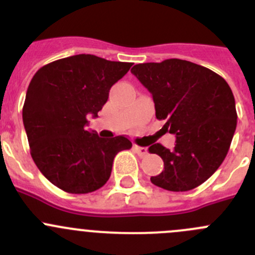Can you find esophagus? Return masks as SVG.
<instances>
[{
    "label": "esophagus",
    "instance_id": "esophagus-1",
    "mask_svg": "<svg viewBox=\"0 0 255 255\" xmlns=\"http://www.w3.org/2000/svg\"><path fill=\"white\" fill-rule=\"evenodd\" d=\"M133 149L135 150V153L138 154L139 156H144L148 154V149L145 146H138V145H133Z\"/></svg>",
    "mask_w": 255,
    "mask_h": 255
}]
</instances>
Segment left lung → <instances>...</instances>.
Masks as SVG:
<instances>
[{"label":"left lung","mask_w":255,"mask_h":255,"mask_svg":"<svg viewBox=\"0 0 255 255\" xmlns=\"http://www.w3.org/2000/svg\"><path fill=\"white\" fill-rule=\"evenodd\" d=\"M132 74L153 96L155 116L175 134L173 150L155 143L164 170L150 181L169 191L195 189L220 168L237 126L235 96L226 80L181 59L137 64Z\"/></svg>","instance_id":"left-lung-1"}]
</instances>
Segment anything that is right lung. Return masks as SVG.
Wrapping results in <instances>:
<instances>
[{"label":"right lung","instance_id":"add662e5","mask_svg":"<svg viewBox=\"0 0 255 255\" xmlns=\"http://www.w3.org/2000/svg\"><path fill=\"white\" fill-rule=\"evenodd\" d=\"M132 65L79 54L47 64L30 80L22 113L30 155L59 189L96 191L111 176L116 154L132 148L123 135L101 138L87 129V118L97 117Z\"/></svg>","mask_w":255,"mask_h":255}]
</instances>
